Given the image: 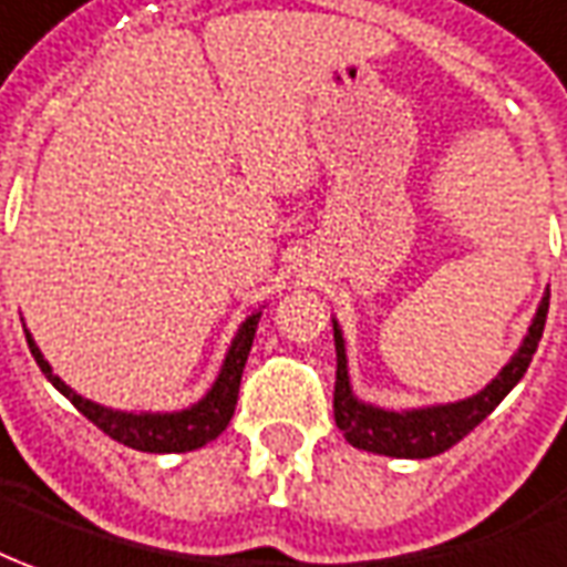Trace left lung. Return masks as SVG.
Segmentation results:
<instances>
[{
  "label": "left lung",
  "mask_w": 567,
  "mask_h": 567,
  "mask_svg": "<svg viewBox=\"0 0 567 567\" xmlns=\"http://www.w3.org/2000/svg\"><path fill=\"white\" fill-rule=\"evenodd\" d=\"M546 311H549V292L540 299V308L528 327V336L522 349L515 351L513 361L499 370L494 380L487 382L478 395L456 401V404H435L420 410H382L364 404L351 395L349 361H346V342L342 330L333 321L336 339V392H333V416L339 432L346 435L351 447L370 451V454L398 456V460H425V456L444 454L463 441L475 425L485 420L491 410L497 408L503 398L515 389V382L525 377L530 358L537 351V342L544 336Z\"/></svg>",
  "instance_id": "1"
}]
</instances>
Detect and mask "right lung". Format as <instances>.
Returning a JSON list of instances; mask_svg holds the SVG:
<instances>
[{
  "label": "right lung",
  "mask_w": 567,
  "mask_h": 567,
  "mask_svg": "<svg viewBox=\"0 0 567 567\" xmlns=\"http://www.w3.org/2000/svg\"><path fill=\"white\" fill-rule=\"evenodd\" d=\"M259 318L261 311H256L240 323L231 349L225 354V364H221L216 385L206 392V398L197 401L194 408L178 410V413H126V410L101 408L95 401L76 395L61 377H54L52 367L42 358V351H39L30 333H27V346H30V354L37 358L39 370L49 377L54 389L68 398L85 420H92L104 435H111L113 441L126 444L132 451H144V454H185V451H197L203 444L218 439L225 432V425L231 423L234 408H237V392H240V377H244L246 358H249V349H252V336H256Z\"/></svg>",
  "instance_id": "1"
}]
</instances>
